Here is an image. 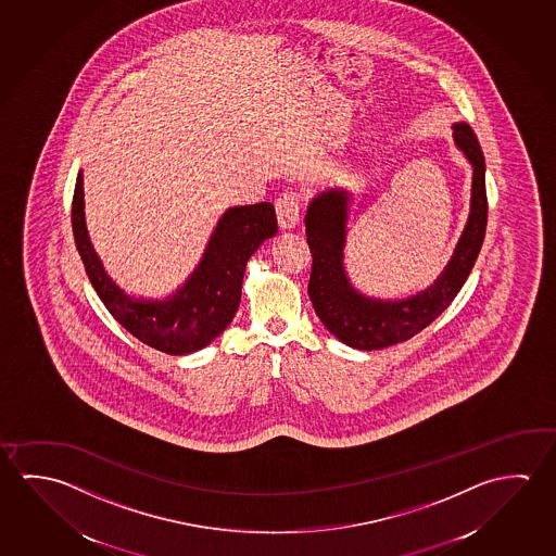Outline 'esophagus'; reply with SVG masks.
I'll return each instance as SVG.
<instances>
[{"mask_svg": "<svg viewBox=\"0 0 556 556\" xmlns=\"http://www.w3.org/2000/svg\"><path fill=\"white\" fill-rule=\"evenodd\" d=\"M275 211H277L279 227L285 230L294 227L301 219V200H299L296 191L281 193V198L275 201Z\"/></svg>", "mask_w": 556, "mask_h": 556, "instance_id": "esophagus-1", "label": "esophagus"}]
</instances>
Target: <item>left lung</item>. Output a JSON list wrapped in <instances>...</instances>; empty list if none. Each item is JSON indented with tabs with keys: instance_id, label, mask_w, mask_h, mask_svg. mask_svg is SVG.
I'll return each instance as SVG.
<instances>
[{
	"instance_id": "1",
	"label": "left lung",
	"mask_w": 556,
	"mask_h": 556,
	"mask_svg": "<svg viewBox=\"0 0 556 556\" xmlns=\"http://www.w3.org/2000/svg\"><path fill=\"white\" fill-rule=\"evenodd\" d=\"M452 129L455 146L473 166L471 207L452 260L425 291L403 301H380L356 291L343 265L349 191L329 188L309 201L304 219L314 260L308 282L309 301L321 324L345 345L374 351L417 336L450 306L473 269L484 240L489 211L484 156L473 129L465 122L454 124Z\"/></svg>"
}]
</instances>
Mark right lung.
<instances>
[{
    "label": "right lung",
    "instance_id": "1",
    "mask_svg": "<svg viewBox=\"0 0 556 556\" xmlns=\"http://www.w3.org/2000/svg\"><path fill=\"white\" fill-rule=\"evenodd\" d=\"M72 227L85 271L114 319L156 351L188 355L210 345L235 318L248 260L264 240L275 237L277 217L269 201L225 211L200 265L188 281L164 301L129 296L104 271L85 223L83 170L75 182Z\"/></svg>",
    "mask_w": 556,
    "mask_h": 556
}]
</instances>
